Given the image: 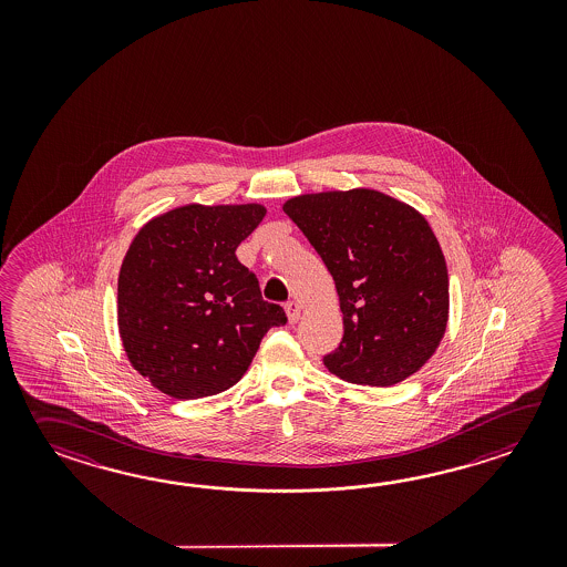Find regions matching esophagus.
I'll return each instance as SVG.
<instances>
[{
  "instance_id": "34e87169",
  "label": "esophagus",
  "mask_w": 567,
  "mask_h": 567,
  "mask_svg": "<svg viewBox=\"0 0 567 567\" xmlns=\"http://www.w3.org/2000/svg\"><path fill=\"white\" fill-rule=\"evenodd\" d=\"M286 312H288L289 324H296L298 320H300V306H298V301H288L286 303Z\"/></svg>"
}]
</instances>
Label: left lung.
<instances>
[{
  "mask_svg": "<svg viewBox=\"0 0 567 567\" xmlns=\"http://www.w3.org/2000/svg\"><path fill=\"white\" fill-rule=\"evenodd\" d=\"M337 284L344 337L326 369L391 386L432 359L447 324L446 259L413 206L369 188L301 194L284 205Z\"/></svg>",
  "mask_w": 567,
  "mask_h": 567,
  "instance_id": "1",
  "label": "left lung"
}]
</instances>
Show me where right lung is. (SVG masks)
I'll return each instance as SVG.
<instances>
[{
  "label": "right lung",
  "mask_w": 567,
  "mask_h": 567,
  "mask_svg": "<svg viewBox=\"0 0 567 567\" xmlns=\"http://www.w3.org/2000/svg\"><path fill=\"white\" fill-rule=\"evenodd\" d=\"M264 217L261 205L178 206L145 223L130 245L117 281L123 349L169 398L227 391L267 330L288 322L235 255Z\"/></svg>",
  "instance_id": "right-lung-1"
}]
</instances>
